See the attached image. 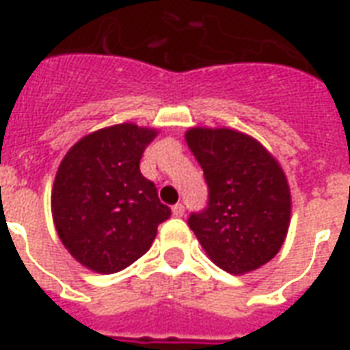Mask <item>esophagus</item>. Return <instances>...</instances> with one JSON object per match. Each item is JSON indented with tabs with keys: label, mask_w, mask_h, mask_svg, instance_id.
Instances as JSON below:
<instances>
[{
	"label": "esophagus",
	"mask_w": 350,
	"mask_h": 350,
	"mask_svg": "<svg viewBox=\"0 0 350 350\" xmlns=\"http://www.w3.org/2000/svg\"><path fill=\"white\" fill-rule=\"evenodd\" d=\"M183 213H185V206L180 204V202L172 206V215L174 217H183Z\"/></svg>",
	"instance_id": "1"
}]
</instances>
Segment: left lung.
I'll return each mask as SVG.
<instances>
[{
    "mask_svg": "<svg viewBox=\"0 0 350 350\" xmlns=\"http://www.w3.org/2000/svg\"><path fill=\"white\" fill-rule=\"evenodd\" d=\"M189 150L204 170L208 206L191 213L208 257L228 273H247L278 255L291 221L285 172L255 138L232 129L193 127Z\"/></svg>",
    "mask_w": 350,
    "mask_h": 350,
    "instance_id": "8db88e82",
    "label": "left lung"
}]
</instances>
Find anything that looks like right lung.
<instances>
[{"instance_id":"1","label":"right lung","mask_w":350,"mask_h":350,"mask_svg":"<svg viewBox=\"0 0 350 350\" xmlns=\"http://www.w3.org/2000/svg\"><path fill=\"white\" fill-rule=\"evenodd\" d=\"M155 129L120 123L80 138L57 168L52 215L72 257L97 273L127 268L152 247L170 217L157 189L140 174Z\"/></svg>"}]
</instances>
